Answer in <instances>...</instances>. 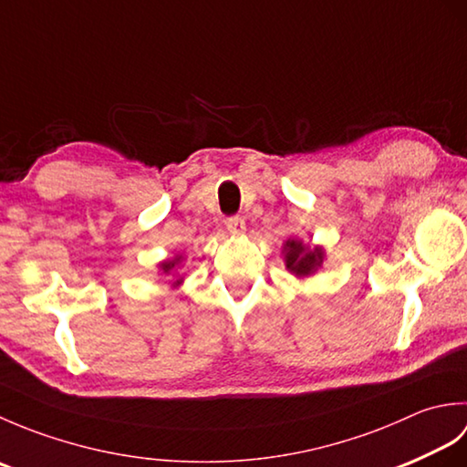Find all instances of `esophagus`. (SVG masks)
<instances>
[{"mask_svg":"<svg viewBox=\"0 0 467 467\" xmlns=\"http://www.w3.org/2000/svg\"><path fill=\"white\" fill-rule=\"evenodd\" d=\"M226 228L231 234H243L244 233V218H241V216L226 218Z\"/></svg>","mask_w":467,"mask_h":467,"instance_id":"esophagus-1","label":"esophagus"}]
</instances>
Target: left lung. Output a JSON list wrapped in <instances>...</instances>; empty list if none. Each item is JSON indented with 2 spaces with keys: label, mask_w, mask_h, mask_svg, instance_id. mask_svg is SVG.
Segmentation results:
<instances>
[{
  "label": "left lung",
  "mask_w": 467,
  "mask_h": 467,
  "mask_svg": "<svg viewBox=\"0 0 467 467\" xmlns=\"http://www.w3.org/2000/svg\"><path fill=\"white\" fill-rule=\"evenodd\" d=\"M283 254H285V265L293 275L296 276H309L313 275L319 266L323 265L325 251L321 246H311L303 244V241L289 239L283 244Z\"/></svg>",
  "instance_id": "left-lung-1"
}]
</instances>
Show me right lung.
I'll use <instances>...</instances> for the list:
<instances>
[{
	"label": "right lung",
	"instance_id": "1",
	"mask_svg": "<svg viewBox=\"0 0 467 467\" xmlns=\"http://www.w3.org/2000/svg\"><path fill=\"white\" fill-rule=\"evenodd\" d=\"M181 259H182V256H176V259H172V261H164V263H161V269H162V273H166V275L171 273V271L174 269V266H176L178 263H181ZM181 283H182V279H176L172 286H178Z\"/></svg>",
	"mask_w": 467,
	"mask_h": 467
}]
</instances>
